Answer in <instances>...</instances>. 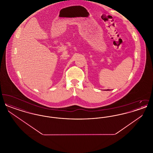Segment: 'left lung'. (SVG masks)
<instances>
[{
	"mask_svg": "<svg viewBox=\"0 0 153 153\" xmlns=\"http://www.w3.org/2000/svg\"><path fill=\"white\" fill-rule=\"evenodd\" d=\"M107 91H109V90H108V89H107Z\"/></svg>",
	"mask_w": 153,
	"mask_h": 153,
	"instance_id": "8db88e82",
	"label": "left lung"
}]
</instances>
